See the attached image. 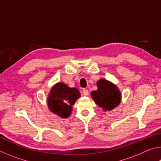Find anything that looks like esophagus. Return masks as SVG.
Wrapping results in <instances>:
<instances>
[{"label":"esophagus","instance_id":"esophagus-1","mask_svg":"<svg viewBox=\"0 0 161 161\" xmlns=\"http://www.w3.org/2000/svg\"><path fill=\"white\" fill-rule=\"evenodd\" d=\"M82 93H83V94L84 95V96H88V95H89V91L87 90V89H84L83 90H82Z\"/></svg>","mask_w":161,"mask_h":161}]
</instances>
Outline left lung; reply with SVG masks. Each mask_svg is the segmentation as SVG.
<instances>
[{
  "label": "left lung",
  "instance_id": "1",
  "mask_svg": "<svg viewBox=\"0 0 161 161\" xmlns=\"http://www.w3.org/2000/svg\"><path fill=\"white\" fill-rule=\"evenodd\" d=\"M97 90L91 93L94 102L105 111H111L121 102V92L118 87L105 79L97 81Z\"/></svg>",
  "mask_w": 161,
  "mask_h": 161
}]
</instances>
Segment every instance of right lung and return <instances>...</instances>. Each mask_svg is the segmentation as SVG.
Listing matches in <instances>:
<instances>
[{
    "instance_id": "add662e5",
    "label": "right lung",
    "mask_w": 161,
    "mask_h": 161,
    "mask_svg": "<svg viewBox=\"0 0 161 161\" xmlns=\"http://www.w3.org/2000/svg\"><path fill=\"white\" fill-rule=\"evenodd\" d=\"M80 97V93L77 88H70L67 84L58 82L49 94L48 108L61 118H68L72 111V106Z\"/></svg>"
}]
</instances>
